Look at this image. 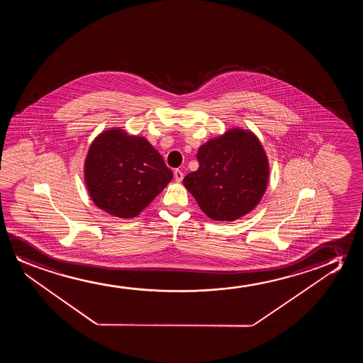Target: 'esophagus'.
<instances>
[{
  "instance_id": "1",
  "label": "esophagus",
  "mask_w": 363,
  "mask_h": 363,
  "mask_svg": "<svg viewBox=\"0 0 363 363\" xmlns=\"http://www.w3.org/2000/svg\"><path fill=\"white\" fill-rule=\"evenodd\" d=\"M174 179L177 181V182H181L182 179H184V174H182V171H179V169H176L174 172Z\"/></svg>"
}]
</instances>
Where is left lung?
Returning a JSON list of instances; mask_svg holds the SVG:
<instances>
[{"instance_id": "obj_1", "label": "left lung", "mask_w": 363, "mask_h": 363, "mask_svg": "<svg viewBox=\"0 0 363 363\" xmlns=\"http://www.w3.org/2000/svg\"><path fill=\"white\" fill-rule=\"evenodd\" d=\"M199 167L184 179L199 208L214 220L233 222L260 202L269 179L268 157L252 131L228 130L202 145Z\"/></svg>"}]
</instances>
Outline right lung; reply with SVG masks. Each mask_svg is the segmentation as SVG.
<instances>
[{
	"label": "right lung",
	"instance_id": "add662e5",
	"mask_svg": "<svg viewBox=\"0 0 363 363\" xmlns=\"http://www.w3.org/2000/svg\"><path fill=\"white\" fill-rule=\"evenodd\" d=\"M172 176L147 140L118 128L95 138L84 162L85 184L93 202L119 218L139 216Z\"/></svg>",
	"mask_w": 363,
	"mask_h": 363
}]
</instances>
